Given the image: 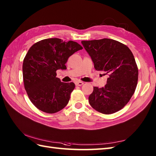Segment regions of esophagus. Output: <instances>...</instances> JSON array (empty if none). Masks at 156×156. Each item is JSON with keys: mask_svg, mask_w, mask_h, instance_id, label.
<instances>
[{"mask_svg": "<svg viewBox=\"0 0 156 156\" xmlns=\"http://www.w3.org/2000/svg\"><path fill=\"white\" fill-rule=\"evenodd\" d=\"M83 84H84L83 82H81V81L76 82V85H77V86H82Z\"/></svg>", "mask_w": 156, "mask_h": 156, "instance_id": "34e87169", "label": "esophagus"}]
</instances>
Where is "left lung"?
<instances>
[{"label":"left lung","instance_id":"left-lung-1","mask_svg":"<svg viewBox=\"0 0 156 156\" xmlns=\"http://www.w3.org/2000/svg\"><path fill=\"white\" fill-rule=\"evenodd\" d=\"M81 43L96 70L103 71L108 76L104 87H94L89 103L102 114L119 111L130 101L137 84L138 68L133 53L127 45L111 39Z\"/></svg>","mask_w":156,"mask_h":156}]
</instances>
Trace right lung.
<instances>
[{
    "label": "right lung",
    "mask_w": 156,
    "mask_h": 156,
    "mask_svg": "<svg viewBox=\"0 0 156 156\" xmlns=\"http://www.w3.org/2000/svg\"><path fill=\"white\" fill-rule=\"evenodd\" d=\"M82 49L75 41L50 38L35 43L29 49L23 60V77L29 98L35 107L52 114L68 105L75 84L61 82L56 71L66 69L68 58Z\"/></svg>",
    "instance_id": "obj_1"
}]
</instances>
